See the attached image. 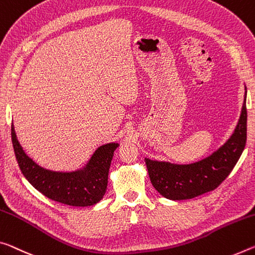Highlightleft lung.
Masks as SVG:
<instances>
[{"label": "left lung", "mask_w": 255, "mask_h": 255, "mask_svg": "<svg viewBox=\"0 0 255 255\" xmlns=\"http://www.w3.org/2000/svg\"><path fill=\"white\" fill-rule=\"evenodd\" d=\"M246 92L242 113L233 135L205 159L191 164H173L145 159L151 183L169 200H188L216 189L235 167L246 144Z\"/></svg>", "instance_id": "1"}]
</instances>
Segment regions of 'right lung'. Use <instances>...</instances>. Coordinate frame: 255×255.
Listing matches in <instances>:
<instances>
[{
  "instance_id": "right-lung-1",
  "label": "right lung",
  "mask_w": 255,
  "mask_h": 255,
  "mask_svg": "<svg viewBox=\"0 0 255 255\" xmlns=\"http://www.w3.org/2000/svg\"><path fill=\"white\" fill-rule=\"evenodd\" d=\"M11 139L22 175L43 195L72 207H90L103 199L113 152L119 146L118 143L100 146L80 170L58 172L39 167L26 154L18 142L13 125H11Z\"/></svg>"
}]
</instances>
